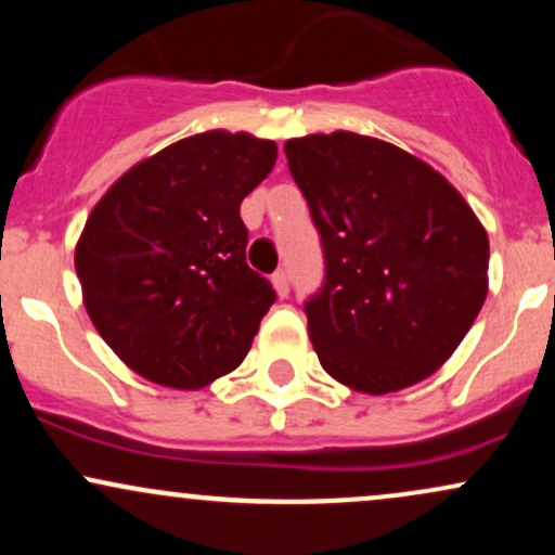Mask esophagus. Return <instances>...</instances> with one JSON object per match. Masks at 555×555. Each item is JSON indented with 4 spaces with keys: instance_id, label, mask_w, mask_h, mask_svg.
<instances>
[{
    "instance_id": "34e87169",
    "label": "esophagus",
    "mask_w": 555,
    "mask_h": 555,
    "mask_svg": "<svg viewBox=\"0 0 555 555\" xmlns=\"http://www.w3.org/2000/svg\"><path fill=\"white\" fill-rule=\"evenodd\" d=\"M271 284H273V289H276V295L279 297H286L289 295V276H286V271H276L271 276Z\"/></svg>"
}]
</instances>
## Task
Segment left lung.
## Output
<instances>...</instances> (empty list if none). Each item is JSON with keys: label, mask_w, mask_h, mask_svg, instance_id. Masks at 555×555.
<instances>
[{"label": "left lung", "mask_w": 555, "mask_h": 555, "mask_svg": "<svg viewBox=\"0 0 555 555\" xmlns=\"http://www.w3.org/2000/svg\"><path fill=\"white\" fill-rule=\"evenodd\" d=\"M284 154L326 260L305 299L323 371L373 397L420 384L486 302V229L446 177L386 140L339 130L286 140Z\"/></svg>", "instance_id": "left-lung-1"}]
</instances>
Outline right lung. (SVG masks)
<instances>
[{
    "label": "right lung",
    "instance_id": "right-lung-1",
    "mask_svg": "<svg viewBox=\"0 0 555 555\" xmlns=\"http://www.w3.org/2000/svg\"><path fill=\"white\" fill-rule=\"evenodd\" d=\"M273 164V140L208 130L135 164L95 203L75 247L82 302L138 375L193 391L250 352L276 292L247 266L240 203Z\"/></svg>",
    "mask_w": 555,
    "mask_h": 555
}]
</instances>
